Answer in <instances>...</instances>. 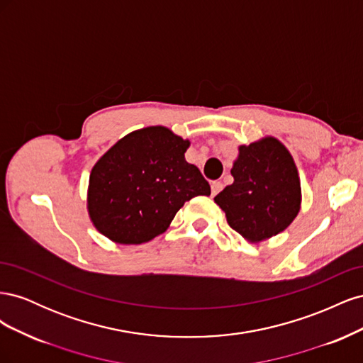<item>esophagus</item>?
Returning a JSON list of instances; mask_svg holds the SVG:
<instances>
[{"label": "esophagus", "mask_w": 363, "mask_h": 363, "mask_svg": "<svg viewBox=\"0 0 363 363\" xmlns=\"http://www.w3.org/2000/svg\"><path fill=\"white\" fill-rule=\"evenodd\" d=\"M223 183L221 182H212L211 183V188H212V195L215 196L218 192H221L223 191Z\"/></svg>", "instance_id": "34e87169"}]
</instances>
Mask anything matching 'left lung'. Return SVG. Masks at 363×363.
<instances>
[{
    "label": "left lung",
    "mask_w": 363,
    "mask_h": 363,
    "mask_svg": "<svg viewBox=\"0 0 363 363\" xmlns=\"http://www.w3.org/2000/svg\"><path fill=\"white\" fill-rule=\"evenodd\" d=\"M235 182L215 196L227 223L250 242H260L289 227L301 206L298 171L288 148L276 138L239 147Z\"/></svg>",
    "instance_id": "left-lung-1"
}]
</instances>
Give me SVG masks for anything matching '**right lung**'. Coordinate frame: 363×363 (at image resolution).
Returning a JSON list of instances; mask_svg holds the SVG:
<instances>
[{
	"label": "right lung",
	"mask_w": 363,
	"mask_h": 363,
	"mask_svg": "<svg viewBox=\"0 0 363 363\" xmlns=\"http://www.w3.org/2000/svg\"><path fill=\"white\" fill-rule=\"evenodd\" d=\"M189 140L156 125L131 131L95 163L87 211L116 244H144L163 233L180 207L211 195L200 169L186 162Z\"/></svg>",
	"instance_id": "obj_1"
}]
</instances>
